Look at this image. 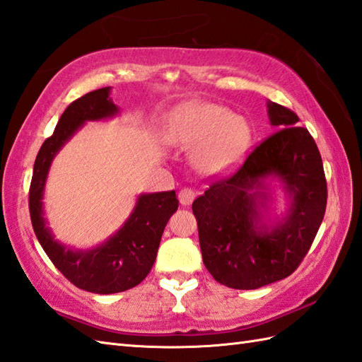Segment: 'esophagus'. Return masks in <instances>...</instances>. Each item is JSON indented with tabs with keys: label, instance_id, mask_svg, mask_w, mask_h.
<instances>
[{
	"label": "esophagus",
	"instance_id": "34e87169",
	"mask_svg": "<svg viewBox=\"0 0 362 362\" xmlns=\"http://www.w3.org/2000/svg\"><path fill=\"white\" fill-rule=\"evenodd\" d=\"M194 199H196V192L192 191L191 188H182L179 191V200H180L182 205L188 206V205L192 204V200H194Z\"/></svg>",
	"mask_w": 362,
	"mask_h": 362
}]
</instances>
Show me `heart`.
<instances>
[{"instance_id":"heart-1","label":"heart","mask_w":362,"mask_h":362,"mask_svg":"<svg viewBox=\"0 0 362 362\" xmlns=\"http://www.w3.org/2000/svg\"><path fill=\"white\" fill-rule=\"evenodd\" d=\"M174 146L194 151L192 160L200 173L221 174L236 165L250 145L245 120L214 103H194L174 117L168 129Z\"/></svg>"}]
</instances>
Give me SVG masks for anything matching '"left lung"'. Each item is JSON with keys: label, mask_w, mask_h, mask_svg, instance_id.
<instances>
[{"label": "left lung", "mask_w": 362, "mask_h": 362, "mask_svg": "<svg viewBox=\"0 0 362 362\" xmlns=\"http://www.w3.org/2000/svg\"><path fill=\"white\" fill-rule=\"evenodd\" d=\"M267 114L281 131L260 143L236 174L192 202L204 264L230 288L256 290L290 276L325 213L327 183L313 137L296 126L290 109L267 102ZM274 187L283 191L286 209L272 220Z\"/></svg>", "instance_id": "obj_1"}]
</instances>
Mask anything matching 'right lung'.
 Segmentation results:
<instances>
[{"mask_svg":"<svg viewBox=\"0 0 362 362\" xmlns=\"http://www.w3.org/2000/svg\"><path fill=\"white\" fill-rule=\"evenodd\" d=\"M119 112L111 86L92 90L67 106L54 134L38 151L29 191L32 226L46 255L75 287L97 295L129 290L145 279L154 265L165 226L179 208L175 191L141 192L128 219L97 247L81 250L55 239L43 204L50 165L83 124L114 119Z\"/></svg>","mask_w":362,"mask_h":362,"instance_id":"add662e5","label":"right lung"}]
</instances>
